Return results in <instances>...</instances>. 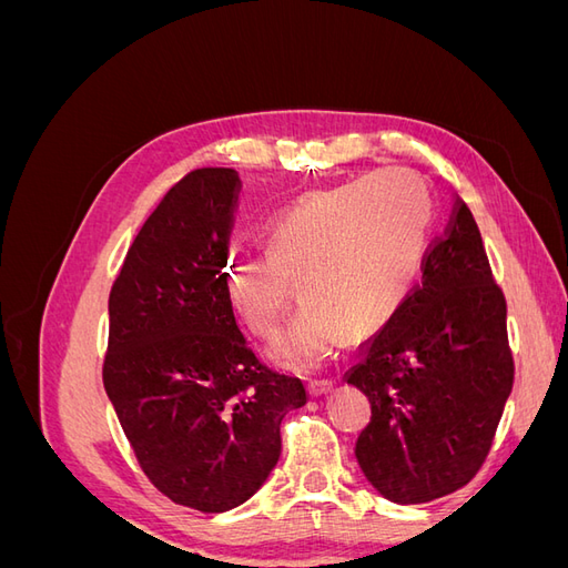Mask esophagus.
I'll use <instances>...</instances> for the list:
<instances>
[{
	"label": "esophagus",
	"instance_id": "esophagus-1",
	"mask_svg": "<svg viewBox=\"0 0 568 568\" xmlns=\"http://www.w3.org/2000/svg\"><path fill=\"white\" fill-rule=\"evenodd\" d=\"M332 388H334L332 382H313V384H307V390H311L313 398H320V395L332 393Z\"/></svg>",
	"mask_w": 568,
	"mask_h": 568
}]
</instances>
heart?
Segmentation results:
<instances>
[{"label":"heart","mask_w":568,"mask_h":568,"mask_svg":"<svg viewBox=\"0 0 568 568\" xmlns=\"http://www.w3.org/2000/svg\"><path fill=\"white\" fill-rule=\"evenodd\" d=\"M432 192L409 170H384L296 199L265 232V253H232L222 288L246 329L270 341L303 298L272 357L311 372L338 334L367 338L398 313L415 286L432 227Z\"/></svg>","instance_id":"obj_1"}]
</instances>
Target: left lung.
I'll list each match as a JSON object with an SVG mask.
<instances>
[{"instance_id": "1", "label": "left lung", "mask_w": 568, "mask_h": 568, "mask_svg": "<svg viewBox=\"0 0 568 568\" xmlns=\"http://www.w3.org/2000/svg\"><path fill=\"white\" fill-rule=\"evenodd\" d=\"M346 382L369 398L355 457L386 500L432 503L467 486L486 462L514 359L503 288L462 199L424 255L422 284L365 343Z\"/></svg>"}]
</instances>
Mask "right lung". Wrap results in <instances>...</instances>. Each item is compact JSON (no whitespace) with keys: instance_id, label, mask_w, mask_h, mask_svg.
<instances>
[{"instance_id":"1","label":"right lung","mask_w":568,"mask_h":568,"mask_svg":"<svg viewBox=\"0 0 568 568\" xmlns=\"http://www.w3.org/2000/svg\"><path fill=\"white\" fill-rule=\"evenodd\" d=\"M236 170L184 175L149 215L109 296L104 388L142 471L175 505L234 509L282 453L301 379L267 369L222 288Z\"/></svg>"}]
</instances>
